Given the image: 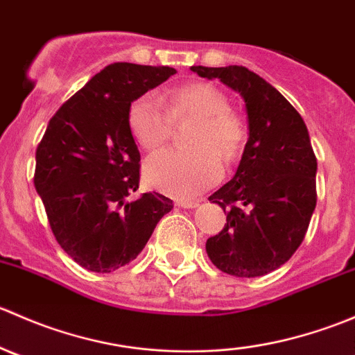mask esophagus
<instances>
[{
    "label": "esophagus",
    "instance_id": "esophagus-1",
    "mask_svg": "<svg viewBox=\"0 0 355 355\" xmlns=\"http://www.w3.org/2000/svg\"><path fill=\"white\" fill-rule=\"evenodd\" d=\"M178 207H185V209H192V207L199 206V200H177Z\"/></svg>",
    "mask_w": 355,
    "mask_h": 355
}]
</instances>
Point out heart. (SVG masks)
<instances>
[{"mask_svg": "<svg viewBox=\"0 0 355 355\" xmlns=\"http://www.w3.org/2000/svg\"><path fill=\"white\" fill-rule=\"evenodd\" d=\"M135 99L128 108V127L146 151H156L171 137L173 121L194 118L198 125L191 135L192 151L156 153L144 164V177L151 187L180 199L194 198L216 184L225 161L239 156L245 142L242 118L228 108L223 91L206 82H192L161 96Z\"/></svg>", "mask_w": 355, "mask_h": 355, "instance_id": "obj_1", "label": "heart"}]
</instances>
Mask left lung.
Segmentation results:
<instances>
[{"label":"left lung","mask_w":355,"mask_h":355,"mask_svg":"<svg viewBox=\"0 0 355 355\" xmlns=\"http://www.w3.org/2000/svg\"><path fill=\"white\" fill-rule=\"evenodd\" d=\"M220 78L244 98L249 139L234 178L209 196L227 209L223 230L206 242L211 263L227 275L254 278L292 257L316 207L318 161L297 110L249 68L191 67Z\"/></svg>","instance_id":"left-lung-1"}]
</instances>
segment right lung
I'll return each instance as SVG.
<instances>
[{
  "instance_id": "obj_1",
  "label": "right lung",
  "mask_w": 355,
  "mask_h": 355,
  "mask_svg": "<svg viewBox=\"0 0 355 355\" xmlns=\"http://www.w3.org/2000/svg\"><path fill=\"white\" fill-rule=\"evenodd\" d=\"M175 73L135 63L103 68L63 103L37 146L35 191L58 244L85 270L111 273L134 261L173 207L157 192L132 198L141 153L128 108Z\"/></svg>"
}]
</instances>
